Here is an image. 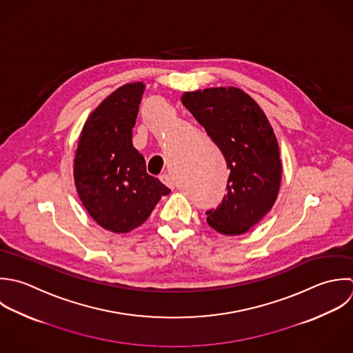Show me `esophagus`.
<instances>
[{"label":"esophagus","mask_w":353,"mask_h":353,"mask_svg":"<svg viewBox=\"0 0 353 353\" xmlns=\"http://www.w3.org/2000/svg\"><path fill=\"white\" fill-rule=\"evenodd\" d=\"M159 179H161V181H162L165 185H168V187H170V188L174 187V180H173V177H172L170 174L163 173V174L159 176Z\"/></svg>","instance_id":"esophagus-1"}]
</instances>
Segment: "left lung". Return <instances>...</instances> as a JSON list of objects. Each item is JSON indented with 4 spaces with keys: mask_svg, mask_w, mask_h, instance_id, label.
Wrapping results in <instances>:
<instances>
[{
    "mask_svg": "<svg viewBox=\"0 0 353 353\" xmlns=\"http://www.w3.org/2000/svg\"><path fill=\"white\" fill-rule=\"evenodd\" d=\"M181 101L223 152L227 195L209 210L208 224L224 235H242L272 209L281 188L278 139L261 107L235 86L184 92Z\"/></svg>",
    "mask_w": 353,
    "mask_h": 353,
    "instance_id": "8db88e82",
    "label": "left lung"
}]
</instances>
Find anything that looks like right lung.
Listing matches in <instances>:
<instances>
[{
	"instance_id": "obj_1",
	"label": "right lung",
	"mask_w": 353,
	"mask_h": 353,
	"mask_svg": "<svg viewBox=\"0 0 353 353\" xmlns=\"http://www.w3.org/2000/svg\"><path fill=\"white\" fill-rule=\"evenodd\" d=\"M145 85L132 82L108 94L88 117L74 158V183L89 216L104 230L140 227L170 190L145 170L132 129Z\"/></svg>"
}]
</instances>
